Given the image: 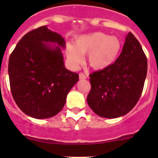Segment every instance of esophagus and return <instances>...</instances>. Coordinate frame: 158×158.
I'll use <instances>...</instances> for the list:
<instances>
[{
  "label": "esophagus",
  "mask_w": 158,
  "mask_h": 158,
  "mask_svg": "<svg viewBox=\"0 0 158 158\" xmlns=\"http://www.w3.org/2000/svg\"><path fill=\"white\" fill-rule=\"evenodd\" d=\"M79 78H80V79H86V78H87V76H86L85 73H79Z\"/></svg>",
  "instance_id": "1"
}]
</instances>
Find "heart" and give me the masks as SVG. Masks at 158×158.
Listing matches in <instances>:
<instances>
[{"label": "heart", "instance_id": "obj_1", "mask_svg": "<svg viewBox=\"0 0 158 158\" xmlns=\"http://www.w3.org/2000/svg\"><path fill=\"white\" fill-rule=\"evenodd\" d=\"M121 47L122 43L118 38L96 32L78 38L76 46H67L65 53L73 67H77L82 62L81 54H88L89 65L95 69H102L115 62Z\"/></svg>", "mask_w": 158, "mask_h": 158}]
</instances>
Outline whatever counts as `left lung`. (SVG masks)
Returning a JSON list of instances; mask_svg holds the SVG:
<instances>
[{
	"instance_id": "left-lung-1",
	"label": "left lung",
	"mask_w": 158,
	"mask_h": 158,
	"mask_svg": "<svg viewBox=\"0 0 158 158\" xmlns=\"http://www.w3.org/2000/svg\"><path fill=\"white\" fill-rule=\"evenodd\" d=\"M147 73V58L131 32L114 63L89 75L91 90L87 102L100 117L126 115L139 101Z\"/></svg>"
}]
</instances>
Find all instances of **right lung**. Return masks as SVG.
I'll return each mask as SVG.
<instances>
[{
    "mask_svg": "<svg viewBox=\"0 0 158 158\" xmlns=\"http://www.w3.org/2000/svg\"><path fill=\"white\" fill-rule=\"evenodd\" d=\"M48 42L57 43L52 46ZM65 40L47 26L23 36L8 61L12 97L19 109L35 118H47L63 108L66 96L78 81V73L65 69L59 47Z\"/></svg>",
    "mask_w": 158,
    "mask_h": 158,
    "instance_id": "add662e5",
    "label": "right lung"
}]
</instances>
